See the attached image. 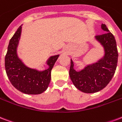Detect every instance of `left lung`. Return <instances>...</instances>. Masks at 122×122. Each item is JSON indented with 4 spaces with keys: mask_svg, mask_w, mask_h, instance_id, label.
<instances>
[{
    "mask_svg": "<svg viewBox=\"0 0 122 122\" xmlns=\"http://www.w3.org/2000/svg\"><path fill=\"white\" fill-rule=\"evenodd\" d=\"M101 28L104 32L95 36V39L104 48V56L79 71L73 68L74 64L71 59L70 77L78 90L86 93L104 89L112 79L117 68L118 54L115 37L105 24H102Z\"/></svg>",
    "mask_w": 122,
    "mask_h": 122,
    "instance_id": "left-lung-1",
    "label": "left lung"
}]
</instances>
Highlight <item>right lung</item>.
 Wrapping results in <instances>:
<instances>
[{"instance_id": "add662e5", "label": "right lung", "mask_w": 122, "mask_h": 122, "mask_svg": "<svg viewBox=\"0 0 122 122\" xmlns=\"http://www.w3.org/2000/svg\"><path fill=\"white\" fill-rule=\"evenodd\" d=\"M22 32L20 26L10 40L5 57V68L12 85L18 91L29 95L42 93L51 82V70L59 55L49 57L46 61L49 68L43 71L27 67L17 55V47Z\"/></svg>"}]
</instances>
